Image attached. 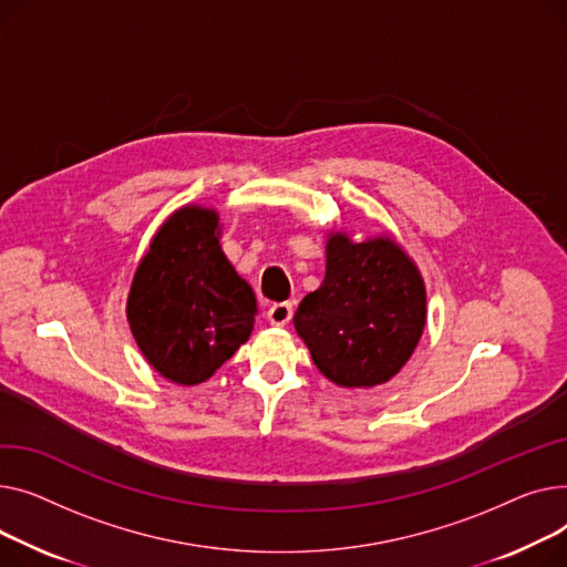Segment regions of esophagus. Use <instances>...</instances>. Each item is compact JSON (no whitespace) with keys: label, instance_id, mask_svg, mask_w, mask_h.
Masks as SVG:
<instances>
[{"label":"esophagus","instance_id":"esophagus-1","mask_svg":"<svg viewBox=\"0 0 567 567\" xmlns=\"http://www.w3.org/2000/svg\"><path fill=\"white\" fill-rule=\"evenodd\" d=\"M290 318H292V305H290V302H277V305H272V307L268 309V320H270L272 324H277V327L288 324Z\"/></svg>","mask_w":567,"mask_h":567}]
</instances>
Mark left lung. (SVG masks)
Returning <instances> with one entry per match:
<instances>
[{"label": "left lung", "mask_w": 567, "mask_h": 567, "mask_svg": "<svg viewBox=\"0 0 567 567\" xmlns=\"http://www.w3.org/2000/svg\"><path fill=\"white\" fill-rule=\"evenodd\" d=\"M292 322L327 380L378 386L403 369L423 334L425 286L391 238L352 243L346 233H329L324 281Z\"/></svg>", "instance_id": "1"}]
</instances>
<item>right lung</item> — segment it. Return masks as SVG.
Listing matches in <instances>:
<instances>
[{
	"instance_id": "obj_1",
	"label": "right lung",
	"mask_w": 567,
	"mask_h": 567,
	"mask_svg": "<svg viewBox=\"0 0 567 567\" xmlns=\"http://www.w3.org/2000/svg\"><path fill=\"white\" fill-rule=\"evenodd\" d=\"M254 316V290L221 251L217 210H176L155 233L127 295L142 354L176 384L206 382L249 339Z\"/></svg>"
}]
</instances>
